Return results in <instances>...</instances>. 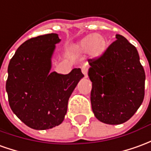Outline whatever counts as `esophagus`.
<instances>
[{
  "mask_svg": "<svg viewBox=\"0 0 151 151\" xmlns=\"http://www.w3.org/2000/svg\"><path fill=\"white\" fill-rule=\"evenodd\" d=\"M82 72H83L84 77H85V78H87V68H86V66H83V68H82Z\"/></svg>",
  "mask_w": 151,
  "mask_h": 151,
  "instance_id": "obj_1",
  "label": "esophagus"
}]
</instances>
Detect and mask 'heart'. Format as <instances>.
<instances>
[{
	"mask_svg": "<svg viewBox=\"0 0 151 151\" xmlns=\"http://www.w3.org/2000/svg\"><path fill=\"white\" fill-rule=\"evenodd\" d=\"M107 48V41L103 35L99 33L90 34L75 43L71 50L75 55L89 53L91 57L98 58L105 53Z\"/></svg>",
	"mask_w": 151,
	"mask_h": 151,
	"instance_id": "obj_1",
	"label": "heart"
}]
</instances>
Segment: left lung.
<instances>
[{"instance_id": "8db88e82", "label": "left lung", "mask_w": 151, "mask_h": 151, "mask_svg": "<svg viewBox=\"0 0 151 151\" xmlns=\"http://www.w3.org/2000/svg\"><path fill=\"white\" fill-rule=\"evenodd\" d=\"M116 39L99 59L88 60L92 111L111 125L130 119L145 96V74L137 48L122 35Z\"/></svg>"}]
</instances>
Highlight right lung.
<instances>
[{"instance_id": "add662e5", "label": "right lung", "mask_w": 151, "mask_h": 151, "mask_svg": "<svg viewBox=\"0 0 151 151\" xmlns=\"http://www.w3.org/2000/svg\"><path fill=\"white\" fill-rule=\"evenodd\" d=\"M56 33L38 36L24 42L8 66L6 92L14 114L27 126L46 130L60 125L68 99L84 75L80 68L68 74L50 72Z\"/></svg>"}]
</instances>
